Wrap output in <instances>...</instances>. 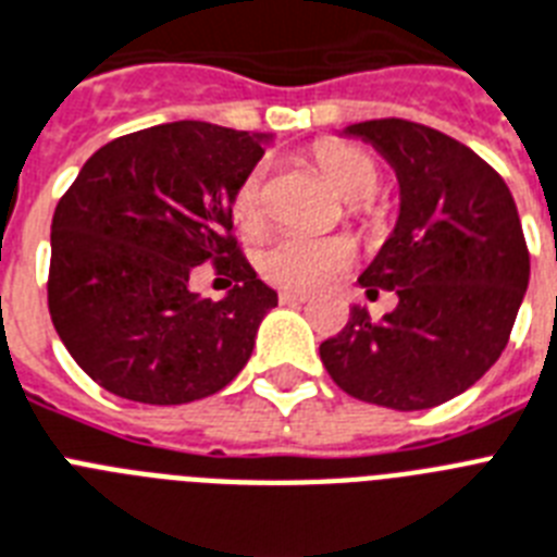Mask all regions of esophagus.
Instances as JSON below:
<instances>
[{"label":"esophagus","mask_w":557,"mask_h":557,"mask_svg":"<svg viewBox=\"0 0 557 557\" xmlns=\"http://www.w3.org/2000/svg\"><path fill=\"white\" fill-rule=\"evenodd\" d=\"M307 298L310 296H305V293H293V289H282V293H278V301H282V305H305Z\"/></svg>","instance_id":"34e87169"}]
</instances>
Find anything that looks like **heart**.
<instances>
[{"label": "heart", "mask_w": 557, "mask_h": 557, "mask_svg": "<svg viewBox=\"0 0 557 557\" xmlns=\"http://www.w3.org/2000/svg\"><path fill=\"white\" fill-rule=\"evenodd\" d=\"M315 162L324 170V176L342 193L344 199L352 201V213L358 219L370 222L375 210L367 201V196L379 190L381 170L367 150L347 141H321L315 147ZM264 164H256L247 170L242 182L233 190L230 199V213L242 233L256 236L268 222V199H264ZM358 256V247L347 236L307 238V236H282L268 245L259 256V273L264 282L273 287L293 289V293H310V289L324 287L350 268Z\"/></svg>", "instance_id": "obj_1"}]
</instances>
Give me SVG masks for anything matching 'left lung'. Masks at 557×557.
Wrapping results in <instances>:
<instances>
[{
	"label": "left lung",
	"mask_w": 557,
	"mask_h": 557,
	"mask_svg": "<svg viewBox=\"0 0 557 557\" xmlns=\"http://www.w3.org/2000/svg\"><path fill=\"white\" fill-rule=\"evenodd\" d=\"M379 147L401 185L393 236L361 273L367 296L398 307L372 321L352 307L321 344L330 379L358 401L430 410L470 389L504 352L530 284V250L507 182L470 147L407 119L347 127Z\"/></svg>",
	"instance_id": "left-lung-1"
}]
</instances>
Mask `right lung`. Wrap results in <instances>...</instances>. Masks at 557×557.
<instances>
[{
    "label": "right lung",
    "instance_id": "right-lung-1",
    "mask_svg": "<svg viewBox=\"0 0 557 557\" xmlns=\"http://www.w3.org/2000/svg\"><path fill=\"white\" fill-rule=\"evenodd\" d=\"M261 156V136L247 131L156 124L99 147L59 199L50 319L99 387L127 401L187 404L247 364L278 296L230 236V199ZM205 260L234 282L222 302L189 289Z\"/></svg>",
    "mask_w": 557,
    "mask_h": 557
}]
</instances>
